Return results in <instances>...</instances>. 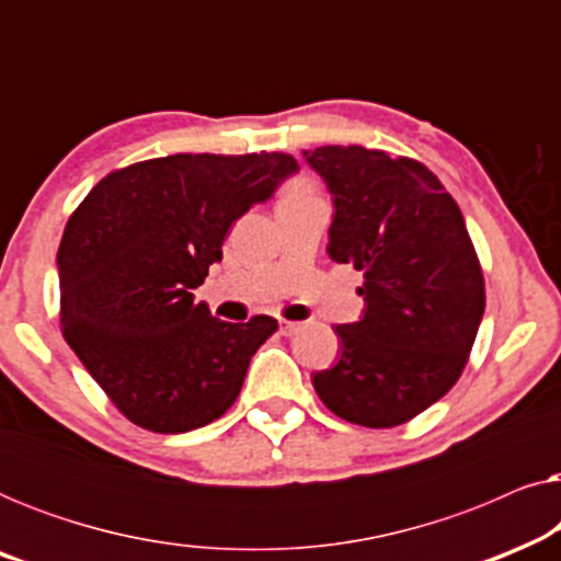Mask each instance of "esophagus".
I'll return each mask as SVG.
<instances>
[{
  "label": "esophagus",
  "instance_id": "esophagus-1",
  "mask_svg": "<svg viewBox=\"0 0 561 561\" xmlns=\"http://www.w3.org/2000/svg\"><path fill=\"white\" fill-rule=\"evenodd\" d=\"M298 329H301V324H298V321H286V319H280V334L283 336H294Z\"/></svg>",
  "mask_w": 561,
  "mask_h": 561
}]
</instances>
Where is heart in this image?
Masks as SVG:
<instances>
[{
	"label": "heart",
	"mask_w": 561,
	"mask_h": 561,
	"mask_svg": "<svg viewBox=\"0 0 561 561\" xmlns=\"http://www.w3.org/2000/svg\"><path fill=\"white\" fill-rule=\"evenodd\" d=\"M311 194H313L311 183L304 181V179H298V181H294L288 186V196L286 198H290V196H311Z\"/></svg>",
	"instance_id": "b5f03b06"
}]
</instances>
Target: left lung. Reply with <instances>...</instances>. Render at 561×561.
I'll list each match as a JSON object with an SVG mask.
<instances>
[{"label": "left lung", "mask_w": 561, "mask_h": 561, "mask_svg": "<svg viewBox=\"0 0 561 561\" xmlns=\"http://www.w3.org/2000/svg\"><path fill=\"white\" fill-rule=\"evenodd\" d=\"M304 158L334 198L329 257L365 275L363 319L334 329L340 363L313 373V388L350 424H405L459 380L485 311L462 211L419 160L359 145Z\"/></svg>", "instance_id": "1"}]
</instances>
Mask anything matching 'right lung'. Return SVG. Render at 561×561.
<instances>
[{
	"mask_svg": "<svg viewBox=\"0 0 561 561\" xmlns=\"http://www.w3.org/2000/svg\"><path fill=\"white\" fill-rule=\"evenodd\" d=\"M298 171L286 152H179L104 175L58 248L60 327L110 401L156 434L211 424L240 396L273 317L229 324L191 290L252 204Z\"/></svg>",
	"mask_w": 561,
	"mask_h": 561,
	"instance_id": "1",
	"label": "right lung"
}]
</instances>
